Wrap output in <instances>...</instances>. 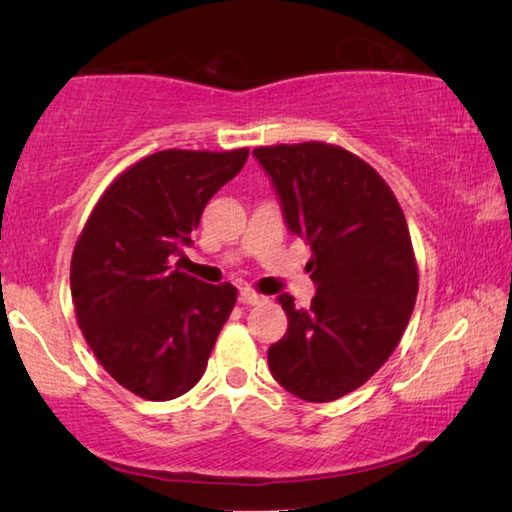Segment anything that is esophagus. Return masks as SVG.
Masks as SVG:
<instances>
[{
	"mask_svg": "<svg viewBox=\"0 0 512 512\" xmlns=\"http://www.w3.org/2000/svg\"><path fill=\"white\" fill-rule=\"evenodd\" d=\"M264 300V296H259L253 289H241L239 291V302L241 305H259Z\"/></svg>",
	"mask_w": 512,
	"mask_h": 512,
	"instance_id": "esophagus-1",
	"label": "esophagus"
}]
</instances>
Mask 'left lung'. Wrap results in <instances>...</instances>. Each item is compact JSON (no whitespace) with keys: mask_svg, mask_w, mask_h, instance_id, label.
Listing matches in <instances>:
<instances>
[{"mask_svg":"<svg viewBox=\"0 0 512 512\" xmlns=\"http://www.w3.org/2000/svg\"><path fill=\"white\" fill-rule=\"evenodd\" d=\"M289 232L311 246L316 296L282 293L289 327L268 348L277 384L332 402L375 375L400 343L418 296V268L400 203L379 173L341 146H259Z\"/></svg>","mask_w":512,"mask_h":512,"instance_id":"1","label":"left lung"}]
</instances>
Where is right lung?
<instances>
[{"instance_id":"right-lung-1","label":"right lung","mask_w":512,"mask_h":512,"mask_svg":"<svg viewBox=\"0 0 512 512\" xmlns=\"http://www.w3.org/2000/svg\"><path fill=\"white\" fill-rule=\"evenodd\" d=\"M246 160L248 149L153 153L106 189L76 241L69 284L81 332L110 377L144 400L198 384L235 307L232 284H205L171 262Z\"/></svg>"}]
</instances>
